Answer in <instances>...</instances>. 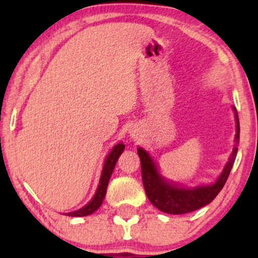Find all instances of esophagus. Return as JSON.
I'll return each instance as SVG.
<instances>
[{
  "label": "esophagus",
  "mask_w": 258,
  "mask_h": 258,
  "mask_svg": "<svg viewBox=\"0 0 258 258\" xmlns=\"http://www.w3.org/2000/svg\"><path fill=\"white\" fill-rule=\"evenodd\" d=\"M137 135H138V133L136 132V130H132V131H131V136H132V137H136V136H137Z\"/></svg>",
  "instance_id": "34e87169"
}]
</instances>
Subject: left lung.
I'll list each match as a JSON object with an SVG mask.
<instances>
[{
  "mask_svg": "<svg viewBox=\"0 0 258 258\" xmlns=\"http://www.w3.org/2000/svg\"><path fill=\"white\" fill-rule=\"evenodd\" d=\"M236 121V135L235 146L230 155L229 161L222 171L221 176L214 184L199 185L195 188H182L176 183L168 182L159 173L154 160L150 158L143 148H138L137 152L141 159L142 166V180H143L146 194L150 203L160 211L171 215H183L188 212H193L195 210L201 209L203 206L211 203L217 197L226 184L228 176L232 170L234 161H235L236 153H238L239 135H240V126H239V117L236 109L234 108Z\"/></svg>",
  "mask_w": 258,
  "mask_h": 258,
  "instance_id": "obj_1",
  "label": "left lung"
}]
</instances>
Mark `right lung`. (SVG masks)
<instances>
[{"label":"right lung","mask_w":258,"mask_h":258,"mask_svg":"<svg viewBox=\"0 0 258 258\" xmlns=\"http://www.w3.org/2000/svg\"><path fill=\"white\" fill-rule=\"evenodd\" d=\"M125 149V144L119 143L116 144L111 149V152L109 153V155L106 156L104 161V166H103L102 176H100L98 188H97L96 194H94L93 199H92L87 205L82 207V209L76 210L74 212H69V214H65L67 216H72V217H84V216H88L93 214L94 211L99 209V206L102 205L103 200H104L105 194H106V186H108L109 179H110L112 171H114L115 165H116L117 159L121 155V153Z\"/></svg>","instance_id":"1"}]
</instances>
